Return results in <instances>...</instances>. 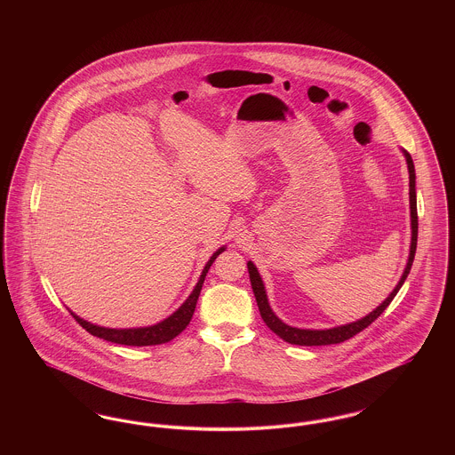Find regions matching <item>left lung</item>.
I'll use <instances>...</instances> for the list:
<instances>
[{"instance_id": "left-lung-1", "label": "left lung", "mask_w": 455, "mask_h": 455, "mask_svg": "<svg viewBox=\"0 0 455 455\" xmlns=\"http://www.w3.org/2000/svg\"><path fill=\"white\" fill-rule=\"evenodd\" d=\"M401 152L406 158L408 164V172H410V212H411V245H410V258L406 262V267L403 271V276L399 283L395 284V288L390 291L389 297L380 303L375 310H371L368 315L355 321V323H347V324L336 325L331 329H300V327H293V325L284 324L282 319L273 312L271 305L267 302V293L264 288V282L260 278L259 271L256 267V264L252 260L247 262V269H249V278L252 284V291L256 297V302L259 307L260 317L266 323V325L282 339L290 345H299V347H324V345H338L343 343L349 338H353L355 334H358L360 331H363L365 327L371 324L392 302V299L395 297V293L399 291V288L403 286V283L406 282L410 271H411L412 259H414V252H416V240H418V213H416V173H414V164H412L411 155L403 150Z\"/></svg>"}]
</instances>
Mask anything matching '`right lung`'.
Here are the masks:
<instances>
[{"label":"right lung","mask_w":455,"mask_h":455,"mask_svg":"<svg viewBox=\"0 0 455 455\" xmlns=\"http://www.w3.org/2000/svg\"><path fill=\"white\" fill-rule=\"evenodd\" d=\"M227 249V245L220 247L218 251L213 252V256L206 262V266L201 271V276L196 283L195 290L191 291V295L186 299V302L182 303L175 312H172L167 319L156 323L153 325H145V327H130V329H114V327H104V325L92 324L85 319H82L80 315H76L73 310L71 315L78 321V324L84 329H87L90 334L106 339L110 343H117V345H126V347H152V345H162V343H169L172 341L175 336H179L188 324L193 319L195 314L196 303L201 293V286L206 278V273L210 269V266L215 262L218 256Z\"/></svg>","instance_id":"1"}]
</instances>
